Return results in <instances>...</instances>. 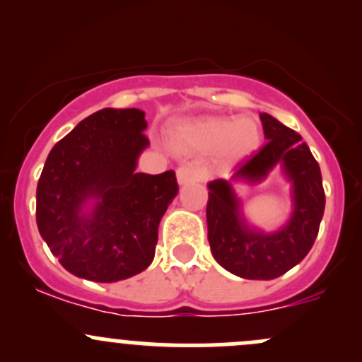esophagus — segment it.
Instances as JSON below:
<instances>
[{
    "mask_svg": "<svg viewBox=\"0 0 362 362\" xmlns=\"http://www.w3.org/2000/svg\"><path fill=\"white\" fill-rule=\"evenodd\" d=\"M177 178L180 184H189V182H199L203 178V173L194 168L192 164H180L177 168Z\"/></svg>",
    "mask_w": 362,
    "mask_h": 362,
    "instance_id": "esophagus-1",
    "label": "esophagus"
}]
</instances>
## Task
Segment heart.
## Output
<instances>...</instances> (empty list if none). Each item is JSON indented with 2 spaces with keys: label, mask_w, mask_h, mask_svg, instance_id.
<instances>
[{
  "label": "heart",
  "mask_w": 362,
  "mask_h": 362,
  "mask_svg": "<svg viewBox=\"0 0 362 362\" xmlns=\"http://www.w3.org/2000/svg\"><path fill=\"white\" fill-rule=\"evenodd\" d=\"M182 148L198 152L221 151L226 159H240L250 154L261 140V129L254 117H206L178 126L173 133Z\"/></svg>",
  "instance_id": "obj_1"
}]
</instances>
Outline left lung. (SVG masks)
Returning <instances> with one entry per match:
<instances>
[{
  "instance_id": "left-lung-1",
  "label": "left lung",
  "mask_w": 362,
  "mask_h": 362,
  "mask_svg": "<svg viewBox=\"0 0 362 362\" xmlns=\"http://www.w3.org/2000/svg\"><path fill=\"white\" fill-rule=\"evenodd\" d=\"M266 141L255 154L240 163L233 180L257 184L282 163L294 184V211L289 224L273 235L250 231L240 217L231 184L214 180L208 185L206 224L214 257L228 272L249 280H272L305 259L319 233L326 206L319 163L301 134L275 117L259 113Z\"/></svg>"
}]
</instances>
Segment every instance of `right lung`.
Segmentation results:
<instances>
[{
    "instance_id": "obj_1",
    "label": "right lung",
    "mask_w": 362,
    "mask_h": 362,
    "mask_svg": "<svg viewBox=\"0 0 362 362\" xmlns=\"http://www.w3.org/2000/svg\"><path fill=\"white\" fill-rule=\"evenodd\" d=\"M145 112L103 108L57 141L36 187V224L50 252L80 279L117 282L144 272L158 228L177 196L175 171L136 173L148 145ZM93 214H79L86 199Z\"/></svg>"
}]
</instances>
